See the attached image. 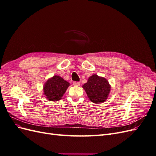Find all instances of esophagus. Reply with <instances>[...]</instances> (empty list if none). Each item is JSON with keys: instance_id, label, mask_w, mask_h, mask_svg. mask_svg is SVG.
<instances>
[{"instance_id": "esophagus-1", "label": "esophagus", "mask_w": 156, "mask_h": 156, "mask_svg": "<svg viewBox=\"0 0 156 156\" xmlns=\"http://www.w3.org/2000/svg\"><path fill=\"white\" fill-rule=\"evenodd\" d=\"M80 82H77V81H74L73 82V84L75 86H79L80 85Z\"/></svg>"}]
</instances>
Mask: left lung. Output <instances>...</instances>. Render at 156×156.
I'll list each match as a JSON object with an SVG mask.
<instances>
[{"label": "left lung", "mask_w": 156, "mask_h": 156, "mask_svg": "<svg viewBox=\"0 0 156 156\" xmlns=\"http://www.w3.org/2000/svg\"><path fill=\"white\" fill-rule=\"evenodd\" d=\"M88 98L93 103H101L106 101L111 90V86L107 80L93 75L87 83L83 86Z\"/></svg>", "instance_id": "obj_1"}]
</instances>
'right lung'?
I'll list each match as a JSON object with an SVG mask.
<instances>
[{
    "mask_svg": "<svg viewBox=\"0 0 156 156\" xmlns=\"http://www.w3.org/2000/svg\"><path fill=\"white\" fill-rule=\"evenodd\" d=\"M69 86V83L58 75H55L46 82L44 87V92L47 99L56 101L62 98Z\"/></svg>",
    "mask_w": 156,
    "mask_h": 156,
    "instance_id": "1",
    "label": "right lung"
}]
</instances>
